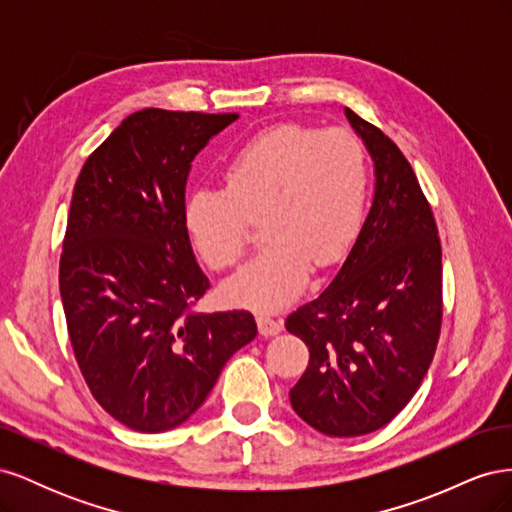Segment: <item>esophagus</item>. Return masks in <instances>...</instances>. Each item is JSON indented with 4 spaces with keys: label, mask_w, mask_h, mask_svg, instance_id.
<instances>
[{
    "label": "esophagus",
    "mask_w": 512,
    "mask_h": 512,
    "mask_svg": "<svg viewBox=\"0 0 512 512\" xmlns=\"http://www.w3.org/2000/svg\"><path fill=\"white\" fill-rule=\"evenodd\" d=\"M258 329H260V335L273 337L282 331V320H277L269 314H258Z\"/></svg>",
    "instance_id": "1"
}]
</instances>
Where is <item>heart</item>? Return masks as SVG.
<instances>
[{
	"mask_svg": "<svg viewBox=\"0 0 512 512\" xmlns=\"http://www.w3.org/2000/svg\"><path fill=\"white\" fill-rule=\"evenodd\" d=\"M226 188L200 185L185 198L188 235L213 269L232 267L247 243V218L262 220L269 243L224 284L226 299L260 309L290 303L309 269L342 258L363 218L367 166L348 132L277 126L230 158Z\"/></svg>",
	"mask_w": 512,
	"mask_h": 512,
	"instance_id": "heart-1",
	"label": "heart"
}]
</instances>
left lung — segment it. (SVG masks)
I'll list each match as a JSON object with an SVG mask.
<instances>
[{
  "instance_id": "1",
  "label": "left lung",
  "mask_w": 512,
  "mask_h": 512,
  "mask_svg": "<svg viewBox=\"0 0 512 512\" xmlns=\"http://www.w3.org/2000/svg\"><path fill=\"white\" fill-rule=\"evenodd\" d=\"M344 113L374 160V200L329 286L286 318L309 350L292 410L331 438L365 436L406 408L442 324V247L421 185L389 136Z\"/></svg>"
}]
</instances>
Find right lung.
I'll use <instances>...</instances> for the list:
<instances>
[{"label":"right lung","instance_id":"right-lung-1","mask_svg":"<svg viewBox=\"0 0 512 512\" xmlns=\"http://www.w3.org/2000/svg\"><path fill=\"white\" fill-rule=\"evenodd\" d=\"M237 119L143 108L76 179L61 303L91 395L130 429L160 433L188 421L230 356L256 337L245 309H192L209 280L183 222L194 158Z\"/></svg>","mask_w":512,"mask_h":512}]
</instances>
